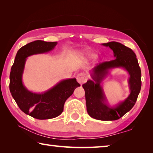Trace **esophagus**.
I'll return each mask as SVG.
<instances>
[{
  "mask_svg": "<svg viewBox=\"0 0 153 153\" xmlns=\"http://www.w3.org/2000/svg\"><path fill=\"white\" fill-rule=\"evenodd\" d=\"M87 80V77L84 73H79L77 74V81L81 85H82L83 83H85Z\"/></svg>",
  "mask_w": 153,
  "mask_h": 153,
  "instance_id": "esophagus-1",
  "label": "esophagus"
}]
</instances>
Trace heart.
<instances>
[{
  "label": "heart",
  "mask_w": 153,
  "mask_h": 153,
  "mask_svg": "<svg viewBox=\"0 0 153 153\" xmlns=\"http://www.w3.org/2000/svg\"><path fill=\"white\" fill-rule=\"evenodd\" d=\"M87 56L91 57V58H93V57L95 56V54L92 53H87Z\"/></svg>",
  "instance_id": "obj_1"
}]
</instances>
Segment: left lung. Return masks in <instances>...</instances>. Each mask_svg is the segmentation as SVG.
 Segmentation results:
<instances>
[{
	"label": "left lung",
	"mask_w": 153,
	"mask_h": 153,
	"mask_svg": "<svg viewBox=\"0 0 153 153\" xmlns=\"http://www.w3.org/2000/svg\"><path fill=\"white\" fill-rule=\"evenodd\" d=\"M102 45L111 48L115 59L104 62L94 68L91 74L93 79H89L82 87L85 90L89 115L97 120L112 121L121 118L135 105L141 87V71L136 55L131 48L116 41ZM118 67L123 68L130 75L131 93L123 102L115 107H110L107 102L101 83L110 69Z\"/></svg>",
	"instance_id": "obj_1"
}]
</instances>
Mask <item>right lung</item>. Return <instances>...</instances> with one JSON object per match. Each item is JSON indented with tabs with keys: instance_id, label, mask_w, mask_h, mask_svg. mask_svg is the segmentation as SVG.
I'll list each match as a JSON object with an SVG mask.
<instances>
[{
	"instance_id": "add662e5",
	"label": "right lung",
	"mask_w": 153,
	"mask_h": 153,
	"mask_svg": "<svg viewBox=\"0 0 153 153\" xmlns=\"http://www.w3.org/2000/svg\"><path fill=\"white\" fill-rule=\"evenodd\" d=\"M57 42L37 40L25 45L18 51L10 74V91L22 112L39 120L54 118L63 112L64 105L75 89L79 87L76 78L64 79L42 93L27 90L22 76L28 56L47 53L54 49Z\"/></svg>"
}]
</instances>
